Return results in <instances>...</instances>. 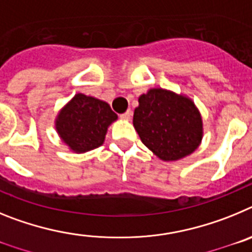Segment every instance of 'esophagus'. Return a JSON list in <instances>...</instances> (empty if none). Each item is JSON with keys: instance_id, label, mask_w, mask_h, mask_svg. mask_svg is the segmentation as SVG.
<instances>
[{"instance_id": "34e87169", "label": "esophagus", "mask_w": 252, "mask_h": 252, "mask_svg": "<svg viewBox=\"0 0 252 252\" xmlns=\"http://www.w3.org/2000/svg\"><path fill=\"white\" fill-rule=\"evenodd\" d=\"M131 116H132V111L128 110V111H126V112H125V113H122V115L120 116V117H121L122 120H130Z\"/></svg>"}]
</instances>
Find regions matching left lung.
I'll use <instances>...</instances> for the list:
<instances>
[{
    "mask_svg": "<svg viewBox=\"0 0 252 252\" xmlns=\"http://www.w3.org/2000/svg\"><path fill=\"white\" fill-rule=\"evenodd\" d=\"M133 127L142 144L164 161L188 157L203 139V121L194 102L162 88L140 95Z\"/></svg>",
    "mask_w": 252,
    "mask_h": 252,
    "instance_id": "8db88e82",
    "label": "left lung"
}]
</instances>
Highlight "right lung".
Masks as SVG:
<instances>
[{"instance_id": "add662e5", "label": "right lung", "mask_w": 252, "mask_h": 252, "mask_svg": "<svg viewBox=\"0 0 252 252\" xmlns=\"http://www.w3.org/2000/svg\"><path fill=\"white\" fill-rule=\"evenodd\" d=\"M116 120L107 102L77 93L58 113L55 130L73 153L83 154L103 144L108 126Z\"/></svg>"}]
</instances>
